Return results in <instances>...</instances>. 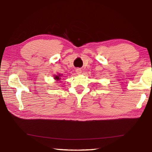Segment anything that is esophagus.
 <instances>
[{
  "mask_svg": "<svg viewBox=\"0 0 152 152\" xmlns=\"http://www.w3.org/2000/svg\"><path fill=\"white\" fill-rule=\"evenodd\" d=\"M76 72H77V73L80 74V73H81V69H80V68H77V69H76Z\"/></svg>",
  "mask_w": 152,
  "mask_h": 152,
  "instance_id": "1",
  "label": "esophagus"
}]
</instances>
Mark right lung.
Returning <instances> with one entry per match:
<instances>
[{
    "mask_svg": "<svg viewBox=\"0 0 152 152\" xmlns=\"http://www.w3.org/2000/svg\"><path fill=\"white\" fill-rule=\"evenodd\" d=\"M60 76V75H58H58H56V76H55V79H56L57 80H60V77H59Z\"/></svg>",
    "mask_w": 152,
    "mask_h": 152,
    "instance_id": "obj_1",
    "label": "right lung"
}]
</instances>
